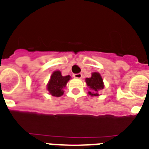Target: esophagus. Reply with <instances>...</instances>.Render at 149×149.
Instances as JSON below:
<instances>
[{"label":"esophagus","instance_id":"esophagus-1","mask_svg":"<svg viewBox=\"0 0 149 149\" xmlns=\"http://www.w3.org/2000/svg\"><path fill=\"white\" fill-rule=\"evenodd\" d=\"M74 77H75V78H81L82 77V74L81 73H77V74H73Z\"/></svg>","mask_w":149,"mask_h":149}]
</instances>
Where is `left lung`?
Wrapping results in <instances>:
<instances>
[{"label": "left lung", "mask_w": 149, "mask_h": 149, "mask_svg": "<svg viewBox=\"0 0 149 149\" xmlns=\"http://www.w3.org/2000/svg\"><path fill=\"white\" fill-rule=\"evenodd\" d=\"M86 83L91 90L88 93L91 96H98L101 89L104 87L103 79L98 72H93L92 77L86 78Z\"/></svg>", "instance_id": "obj_1"}]
</instances>
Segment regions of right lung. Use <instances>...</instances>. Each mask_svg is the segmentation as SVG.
Instances as JSON below:
<instances>
[{"instance_id": "right-lung-1", "label": "right lung", "mask_w": 149, "mask_h": 149, "mask_svg": "<svg viewBox=\"0 0 149 149\" xmlns=\"http://www.w3.org/2000/svg\"><path fill=\"white\" fill-rule=\"evenodd\" d=\"M70 78V75L63 76L60 71H55L51 74V79L47 84V89L51 95L60 97L63 95V89Z\"/></svg>"}]
</instances>
